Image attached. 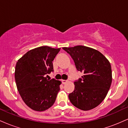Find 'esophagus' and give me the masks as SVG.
<instances>
[{"instance_id": "esophagus-1", "label": "esophagus", "mask_w": 128, "mask_h": 128, "mask_svg": "<svg viewBox=\"0 0 128 128\" xmlns=\"http://www.w3.org/2000/svg\"><path fill=\"white\" fill-rule=\"evenodd\" d=\"M67 82H68V80H62V82L63 84H66L67 83Z\"/></svg>"}]
</instances>
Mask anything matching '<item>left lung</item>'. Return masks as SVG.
<instances>
[{
    "label": "left lung",
    "mask_w": 128,
    "mask_h": 128,
    "mask_svg": "<svg viewBox=\"0 0 128 128\" xmlns=\"http://www.w3.org/2000/svg\"><path fill=\"white\" fill-rule=\"evenodd\" d=\"M72 58L76 69L84 73L74 82V90L68 94L72 104L79 109L88 111L104 100L112 82L111 64L106 57L84 46L62 48Z\"/></svg>",
    "instance_id": "left-lung-1"
}]
</instances>
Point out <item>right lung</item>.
Segmentation results:
<instances>
[{"instance_id":"1","label":"right lung","mask_w":128,"mask_h":128,"mask_svg":"<svg viewBox=\"0 0 128 128\" xmlns=\"http://www.w3.org/2000/svg\"><path fill=\"white\" fill-rule=\"evenodd\" d=\"M61 48L41 46L30 50L18 60L15 79L20 96L27 106L43 111L54 105L61 82L48 79L45 74L54 71L52 61Z\"/></svg>"}]
</instances>
